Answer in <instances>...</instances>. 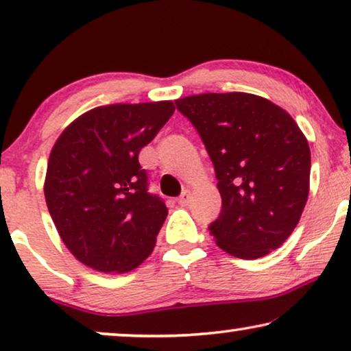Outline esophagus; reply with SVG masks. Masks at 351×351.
I'll list each match as a JSON object with an SVG mask.
<instances>
[{"instance_id":"obj_1","label":"esophagus","mask_w":351,"mask_h":351,"mask_svg":"<svg viewBox=\"0 0 351 351\" xmlns=\"http://www.w3.org/2000/svg\"><path fill=\"white\" fill-rule=\"evenodd\" d=\"M177 201H179V204L180 206H186V204H189L190 203V191H184V193H182L180 196H179V199H177Z\"/></svg>"}]
</instances>
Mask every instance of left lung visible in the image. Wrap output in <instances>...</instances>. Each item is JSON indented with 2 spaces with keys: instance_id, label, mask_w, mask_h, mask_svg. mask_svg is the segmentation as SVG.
<instances>
[{
  "instance_id": "8db88e82",
  "label": "left lung",
  "mask_w": 351,
  "mask_h": 351,
  "mask_svg": "<svg viewBox=\"0 0 351 351\" xmlns=\"http://www.w3.org/2000/svg\"><path fill=\"white\" fill-rule=\"evenodd\" d=\"M213 160L222 213L209 225L220 249L254 261L291 237L310 191L308 141L286 110L247 93L177 99Z\"/></svg>"
}]
</instances>
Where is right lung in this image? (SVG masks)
Segmentation results:
<instances>
[{
	"label": "right lung",
	"instance_id": "add662e5",
	"mask_svg": "<svg viewBox=\"0 0 351 351\" xmlns=\"http://www.w3.org/2000/svg\"><path fill=\"white\" fill-rule=\"evenodd\" d=\"M174 110L171 100L102 105L71 121L56 141L46 204L62 241L86 267L126 273L153 252L167 209L147 191L138 153Z\"/></svg>",
	"mask_w": 351,
	"mask_h": 351
}]
</instances>
